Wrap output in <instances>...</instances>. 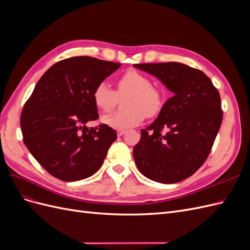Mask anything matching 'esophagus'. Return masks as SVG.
I'll return each instance as SVG.
<instances>
[{
    "mask_svg": "<svg viewBox=\"0 0 250 250\" xmlns=\"http://www.w3.org/2000/svg\"><path fill=\"white\" fill-rule=\"evenodd\" d=\"M125 132H126V130H124V129H119L117 133H118L119 137H122L123 134H125Z\"/></svg>",
    "mask_w": 250,
    "mask_h": 250,
    "instance_id": "obj_1",
    "label": "esophagus"
}]
</instances>
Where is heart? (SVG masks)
I'll list each match as a JSON object with an SVG mask.
<instances>
[{"label":"heart","mask_w":250,"mask_h":250,"mask_svg":"<svg viewBox=\"0 0 250 250\" xmlns=\"http://www.w3.org/2000/svg\"><path fill=\"white\" fill-rule=\"evenodd\" d=\"M117 92L106 82H100L93 92L96 106L103 112L116 107L119 97L125 99V110L113 112L102 118V122L115 129H126L139 125L147 117H154L164 105V94L152 86L150 79L134 70L124 73L117 81Z\"/></svg>","instance_id":"obj_1"}]
</instances>
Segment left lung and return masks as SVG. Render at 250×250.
Instances as JSON below:
<instances>
[{
  "label": "left lung",
  "instance_id": "obj_1",
  "mask_svg": "<svg viewBox=\"0 0 250 250\" xmlns=\"http://www.w3.org/2000/svg\"><path fill=\"white\" fill-rule=\"evenodd\" d=\"M156 77L173 97L154 122L141 130L134 162L147 178L175 184L197 171L208 158L220 129L223 111L218 89L202 71L180 62L138 63Z\"/></svg>",
  "mask_w": 250,
  "mask_h": 250
}]
</instances>
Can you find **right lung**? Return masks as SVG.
I'll return each instance as SVG.
<instances>
[{
	"label": "right lung",
	"instance_id": "right-lung-1",
	"mask_svg": "<svg viewBox=\"0 0 250 250\" xmlns=\"http://www.w3.org/2000/svg\"><path fill=\"white\" fill-rule=\"evenodd\" d=\"M121 63L76 56L53 64L37 81L21 115L22 141L42 167L63 181L92 176L102 166L117 132L98 120L95 87Z\"/></svg>",
	"mask_w": 250,
	"mask_h": 250
}]
</instances>
